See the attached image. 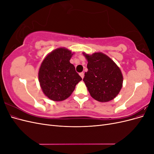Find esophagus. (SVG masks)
<instances>
[{
  "label": "esophagus",
  "mask_w": 154,
  "mask_h": 154,
  "mask_svg": "<svg viewBox=\"0 0 154 154\" xmlns=\"http://www.w3.org/2000/svg\"><path fill=\"white\" fill-rule=\"evenodd\" d=\"M80 75L82 77V78L83 79V78H84V72H80Z\"/></svg>",
  "instance_id": "34e87169"
}]
</instances>
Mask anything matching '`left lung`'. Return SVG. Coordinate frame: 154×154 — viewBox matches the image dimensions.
I'll return each instance as SVG.
<instances>
[{
    "instance_id": "obj_1",
    "label": "left lung",
    "mask_w": 154,
    "mask_h": 154,
    "mask_svg": "<svg viewBox=\"0 0 154 154\" xmlns=\"http://www.w3.org/2000/svg\"><path fill=\"white\" fill-rule=\"evenodd\" d=\"M87 60L88 71L85 82L91 96L100 102L109 101L116 97L123 86V74L119 67L102 53L91 55L83 53Z\"/></svg>"
}]
</instances>
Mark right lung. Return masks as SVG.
I'll return each mask as SVG.
<instances>
[{
  "label": "right lung",
  "mask_w": 154,
  "mask_h": 154,
  "mask_svg": "<svg viewBox=\"0 0 154 154\" xmlns=\"http://www.w3.org/2000/svg\"><path fill=\"white\" fill-rule=\"evenodd\" d=\"M72 53L66 48H58L47 55L38 71V80L44 94L60 101L71 95L82 78L70 63Z\"/></svg>",
  "instance_id": "add662e5"
}]
</instances>
